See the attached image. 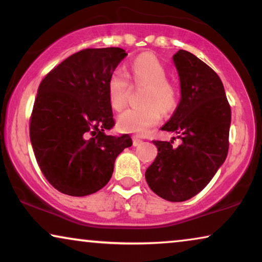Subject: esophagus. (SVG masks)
<instances>
[{"instance_id": "obj_1", "label": "esophagus", "mask_w": 262, "mask_h": 262, "mask_svg": "<svg viewBox=\"0 0 262 262\" xmlns=\"http://www.w3.org/2000/svg\"><path fill=\"white\" fill-rule=\"evenodd\" d=\"M132 141H134V146H138V145H141L142 143H143L142 139L138 138L137 136H134V138H132Z\"/></svg>"}]
</instances>
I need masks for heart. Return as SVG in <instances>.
<instances>
[{
    "instance_id": "heart-1",
    "label": "heart",
    "mask_w": 262,
    "mask_h": 262,
    "mask_svg": "<svg viewBox=\"0 0 262 262\" xmlns=\"http://www.w3.org/2000/svg\"><path fill=\"white\" fill-rule=\"evenodd\" d=\"M130 80L136 85H144L143 105L125 111L118 118L120 130L135 135H146L161 120V110L169 113L178 105L179 93L173 82L167 78V70L152 53L136 57L127 69H116L107 82V94L113 110L126 106Z\"/></svg>"
}]
</instances>
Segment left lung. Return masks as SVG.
Listing matches in <instances>:
<instances>
[{
  "instance_id": "1",
  "label": "left lung",
  "mask_w": 262,
  "mask_h": 262,
  "mask_svg": "<svg viewBox=\"0 0 262 262\" xmlns=\"http://www.w3.org/2000/svg\"><path fill=\"white\" fill-rule=\"evenodd\" d=\"M181 100L163 131L177 134L180 144L152 141L157 156L145 171L154 193L168 202H185L202 191L227 159L231 108L221 78L193 53L173 56Z\"/></svg>"
}]
</instances>
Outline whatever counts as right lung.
Instances as JSON below:
<instances>
[{
  "label": "right lung",
  "mask_w": 262,
  "mask_h": 262,
  "mask_svg": "<svg viewBox=\"0 0 262 262\" xmlns=\"http://www.w3.org/2000/svg\"><path fill=\"white\" fill-rule=\"evenodd\" d=\"M127 56L120 48L81 50L53 68L38 88L30 137L41 173L57 191L92 194L112 177L130 135H106L116 123L107 94L111 74Z\"/></svg>",
  "instance_id": "obj_1"
}]
</instances>
